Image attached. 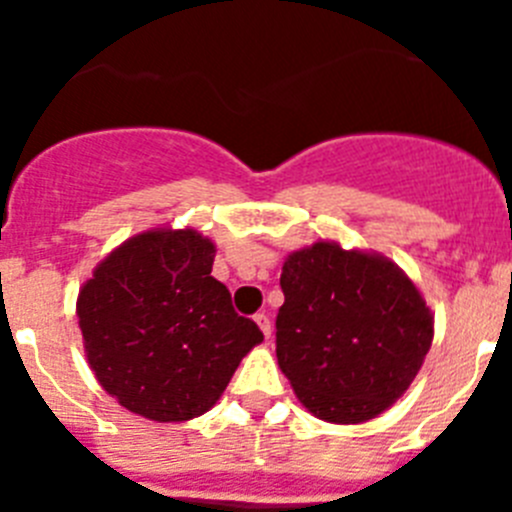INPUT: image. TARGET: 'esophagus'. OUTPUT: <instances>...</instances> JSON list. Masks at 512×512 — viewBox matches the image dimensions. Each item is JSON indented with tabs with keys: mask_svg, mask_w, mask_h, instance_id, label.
Instances as JSON below:
<instances>
[{
	"mask_svg": "<svg viewBox=\"0 0 512 512\" xmlns=\"http://www.w3.org/2000/svg\"><path fill=\"white\" fill-rule=\"evenodd\" d=\"M253 320H256V325H259V328H261V333H264V336L269 338L271 336V320H269V315H266V312H259V315H256V318H253Z\"/></svg>",
	"mask_w": 512,
	"mask_h": 512,
	"instance_id": "1",
	"label": "esophagus"
}]
</instances>
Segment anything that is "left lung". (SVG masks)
Listing matches in <instances>:
<instances>
[{"mask_svg":"<svg viewBox=\"0 0 512 512\" xmlns=\"http://www.w3.org/2000/svg\"><path fill=\"white\" fill-rule=\"evenodd\" d=\"M277 359L315 418L364 423L405 395L433 341V312L379 253L318 241L282 266Z\"/></svg>","mask_w":512,"mask_h":512,"instance_id":"8db88e82","label":"left lung"}]
</instances>
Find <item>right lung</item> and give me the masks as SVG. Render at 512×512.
I'll return each instance as SVG.
<instances>
[{
  "instance_id": "add662e5",
  "label": "right lung",
  "mask_w": 512,
  "mask_h": 512,
  "mask_svg": "<svg viewBox=\"0 0 512 512\" xmlns=\"http://www.w3.org/2000/svg\"><path fill=\"white\" fill-rule=\"evenodd\" d=\"M215 243L153 228L117 246L81 287L76 315L89 366L122 408L158 423L192 420L220 400L264 341L212 277Z\"/></svg>"
}]
</instances>
